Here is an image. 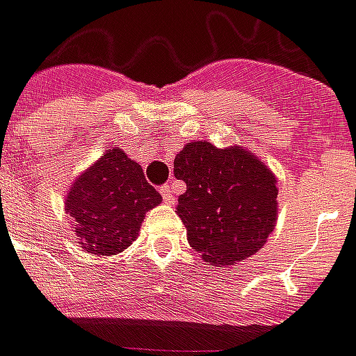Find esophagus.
<instances>
[{"mask_svg":"<svg viewBox=\"0 0 356 356\" xmlns=\"http://www.w3.org/2000/svg\"><path fill=\"white\" fill-rule=\"evenodd\" d=\"M160 193H162L163 200L168 202V204H173V191H171L170 185L160 186Z\"/></svg>","mask_w":356,"mask_h":356,"instance_id":"esophagus-1","label":"esophagus"}]
</instances>
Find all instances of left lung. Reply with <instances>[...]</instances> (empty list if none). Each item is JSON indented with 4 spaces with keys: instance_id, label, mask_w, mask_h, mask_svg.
I'll list each match as a JSON object with an SVG mask.
<instances>
[{
    "instance_id": "left-lung-1",
    "label": "left lung",
    "mask_w": 356,
    "mask_h": 356,
    "mask_svg": "<svg viewBox=\"0 0 356 356\" xmlns=\"http://www.w3.org/2000/svg\"><path fill=\"white\" fill-rule=\"evenodd\" d=\"M186 191L177 216L206 263L234 265L259 252L276 227V177L246 148L186 143L173 162Z\"/></svg>"
}]
</instances>
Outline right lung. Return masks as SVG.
<instances>
[{
    "label": "right lung",
    "mask_w": 356,
    "mask_h": 356,
    "mask_svg": "<svg viewBox=\"0 0 356 356\" xmlns=\"http://www.w3.org/2000/svg\"><path fill=\"white\" fill-rule=\"evenodd\" d=\"M160 202L139 163L114 147L74 181L65 208L86 252L116 255L137 238L145 213Z\"/></svg>",
    "instance_id": "obj_1"
}]
</instances>
